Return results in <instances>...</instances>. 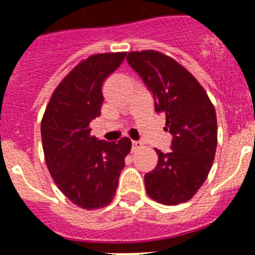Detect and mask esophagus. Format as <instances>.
Listing matches in <instances>:
<instances>
[{
    "label": "esophagus",
    "mask_w": 255,
    "mask_h": 255,
    "mask_svg": "<svg viewBox=\"0 0 255 255\" xmlns=\"http://www.w3.org/2000/svg\"><path fill=\"white\" fill-rule=\"evenodd\" d=\"M131 145H132V150H138V149H140L141 147H143V143H141V141H132L131 143Z\"/></svg>",
    "instance_id": "34e87169"
}]
</instances>
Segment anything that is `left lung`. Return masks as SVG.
Here are the masks:
<instances>
[{"label":"left lung","instance_id":"8db88e82","mask_svg":"<svg viewBox=\"0 0 255 255\" xmlns=\"http://www.w3.org/2000/svg\"><path fill=\"white\" fill-rule=\"evenodd\" d=\"M128 62L166 115L171 152L155 149L158 163L145 173L149 198L166 206L185 203L204 184L217 148V119L203 87L176 60L153 49L129 52ZM166 129V130H167Z\"/></svg>","mask_w":255,"mask_h":255}]
</instances>
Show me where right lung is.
<instances>
[{
  "mask_svg": "<svg viewBox=\"0 0 255 255\" xmlns=\"http://www.w3.org/2000/svg\"><path fill=\"white\" fill-rule=\"evenodd\" d=\"M126 52L98 53L80 61L57 85L40 123L44 159L61 193L83 209L108 206L131 140L108 143L91 135L101 115L102 84L120 66Z\"/></svg>",
  "mask_w": 255,
  "mask_h": 255,
  "instance_id": "obj_1",
  "label": "right lung"
}]
</instances>
